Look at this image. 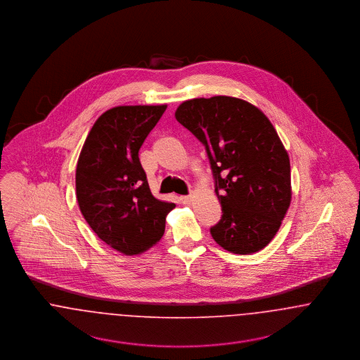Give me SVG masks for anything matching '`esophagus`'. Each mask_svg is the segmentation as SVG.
Returning <instances> with one entry per match:
<instances>
[{"label":"esophagus","mask_w":360,"mask_h":360,"mask_svg":"<svg viewBox=\"0 0 360 360\" xmlns=\"http://www.w3.org/2000/svg\"><path fill=\"white\" fill-rule=\"evenodd\" d=\"M179 200H181L182 204H190L191 200H193V195H191V194H188V195H181Z\"/></svg>","instance_id":"esophagus-1"}]
</instances>
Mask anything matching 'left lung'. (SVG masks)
<instances>
[{
  "label": "left lung",
  "mask_w": 360,
  "mask_h": 360,
  "mask_svg": "<svg viewBox=\"0 0 360 360\" xmlns=\"http://www.w3.org/2000/svg\"><path fill=\"white\" fill-rule=\"evenodd\" d=\"M175 119L205 147L223 207L210 228L224 250L247 255L276 235L290 206V160L273 124L244 100L216 96L181 103Z\"/></svg>",
  "instance_id": "obj_1"
}]
</instances>
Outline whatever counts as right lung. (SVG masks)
I'll return each instance as SVG.
<instances>
[{"mask_svg":"<svg viewBox=\"0 0 360 360\" xmlns=\"http://www.w3.org/2000/svg\"><path fill=\"white\" fill-rule=\"evenodd\" d=\"M167 105L116 106L94 122L75 172L79 209L94 233L125 255L153 247L175 204L156 200L139 159Z\"/></svg>","mask_w":360,"mask_h":360,"instance_id":"1","label":"right lung"}]
</instances>
